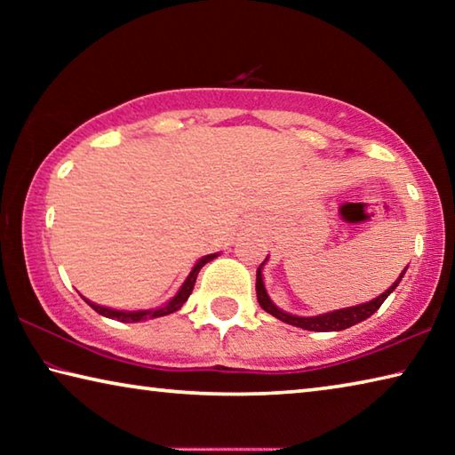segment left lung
<instances>
[{
	"label": "left lung",
	"mask_w": 455,
	"mask_h": 455,
	"mask_svg": "<svg viewBox=\"0 0 455 455\" xmlns=\"http://www.w3.org/2000/svg\"><path fill=\"white\" fill-rule=\"evenodd\" d=\"M265 263H260L263 267ZM260 267L257 268V299H259V305L263 307L267 313H271L273 317L281 319L283 323H289V325H295V327H301L307 331H343L351 325H355L359 321H365L367 317H371V315L379 309L383 305L385 299L389 297V292L394 291L399 281H402L403 273L399 275V279L391 284V287L379 295L373 301L363 303V305H357V307H349V309H341V311H333V313H327V315H319V317H295V315H289L281 309H276V307L271 303V299H268L267 291H265V284H263V275H260Z\"/></svg>",
	"instance_id": "1"
}]
</instances>
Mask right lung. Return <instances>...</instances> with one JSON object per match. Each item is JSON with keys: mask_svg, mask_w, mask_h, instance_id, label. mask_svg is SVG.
Masks as SVG:
<instances>
[{"mask_svg": "<svg viewBox=\"0 0 455 455\" xmlns=\"http://www.w3.org/2000/svg\"><path fill=\"white\" fill-rule=\"evenodd\" d=\"M217 255H206L198 260V263L195 265V268H192L188 279L184 281V284L180 287V291L176 292V297L171 299L164 307H158V309H152V311H114V309H108V307H100V305H94L86 301L92 309H94L96 313L104 315V317H110V319H116V321H122V323H136V321H144V319H154V317H163V315H171L174 311H179L180 307L187 303V299L190 297L192 289H195V283H196V276H198V271L203 268L209 260H212Z\"/></svg>", "mask_w": 455, "mask_h": 455, "instance_id": "obj_1", "label": "right lung"}]
</instances>
